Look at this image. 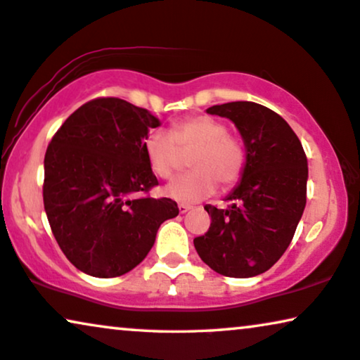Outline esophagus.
Returning a JSON list of instances; mask_svg holds the SVG:
<instances>
[{
    "mask_svg": "<svg viewBox=\"0 0 360 360\" xmlns=\"http://www.w3.org/2000/svg\"><path fill=\"white\" fill-rule=\"evenodd\" d=\"M193 209V205H189V204H179V212L181 214H186L188 212V210H191Z\"/></svg>",
    "mask_w": 360,
    "mask_h": 360,
    "instance_id": "obj_1",
    "label": "esophagus"
}]
</instances>
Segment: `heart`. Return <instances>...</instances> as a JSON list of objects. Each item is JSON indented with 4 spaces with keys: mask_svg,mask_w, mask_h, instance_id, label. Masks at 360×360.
I'll use <instances>...</instances> for the list:
<instances>
[{
    "mask_svg": "<svg viewBox=\"0 0 360 360\" xmlns=\"http://www.w3.org/2000/svg\"><path fill=\"white\" fill-rule=\"evenodd\" d=\"M193 171L176 177L165 193L177 202H195L209 198L217 189L232 188L245 169V148L237 138L227 135V127L207 115L186 118L172 124L171 135L156 130L145 140V155L151 171L160 177H171L189 155Z\"/></svg>",
    "mask_w": 360,
    "mask_h": 360,
    "instance_id": "heart-1",
    "label": "heart"
}]
</instances>
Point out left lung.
Returning a JSON list of instances; mask_svg holds the SVG:
<instances>
[{
	"mask_svg": "<svg viewBox=\"0 0 360 360\" xmlns=\"http://www.w3.org/2000/svg\"><path fill=\"white\" fill-rule=\"evenodd\" d=\"M229 118L245 146V169L225 198L230 205H204L210 227L194 238L204 263L224 276L250 278L283 255L306 205L308 160L301 141L280 115L253 102L207 108Z\"/></svg>",
	"mask_w": 360,
	"mask_h": 360,
	"instance_id": "8db88e82",
	"label": "left lung"
}]
</instances>
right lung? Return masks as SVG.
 I'll return each instance as SVG.
<instances>
[{"instance_id":"right-lung-1","label":"right lung","mask_w":360,"mask_h":360,"mask_svg":"<svg viewBox=\"0 0 360 360\" xmlns=\"http://www.w3.org/2000/svg\"><path fill=\"white\" fill-rule=\"evenodd\" d=\"M161 122L122 98L77 108L44 158V209L60 250L80 271L113 278L133 270L155 245L160 225L179 214L158 186L145 140Z\"/></svg>"}]
</instances>
